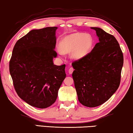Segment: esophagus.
<instances>
[{
  "label": "esophagus",
  "instance_id": "obj_1",
  "mask_svg": "<svg viewBox=\"0 0 133 133\" xmlns=\"http://www.w3.org/2000/svg\"><path fill=\"white\" fill-rule=\"evenodd\" d=\"M73 70H74V69H73V67H70V68L69 69V74H72V73L73 72Z\"/></svg>",
  "mask_w": 133,
  "mask_h": 133
}]
</instances>
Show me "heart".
Masks as SVG:
<instances>
[{"mask_svg": "<svg viewBox=\"0 0 133 133\" xmlns=\"http://www.w3.org/2000/svg\"><path fill=\"white\" fill-rule=\"evenodd\" d=\"M92 45L90 35L81 33H73L63 39L61 42L60 54L70 52L73 60H79L88 54Z\"/></svg>", "mask_w": 133, "mask_h": 133, "instance_id": "1", "label": "heart"}]
</instances>
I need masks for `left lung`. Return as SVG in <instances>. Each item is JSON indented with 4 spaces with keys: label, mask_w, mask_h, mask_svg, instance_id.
I'll return each instance as SVG.
<instances>
[{
    "label": "left lung",
    "mask_w": 133,
    "mask_h": 133,
    "mask_svg": "<svg viewBox=\"0 0 133 133\" xmlns=\"http://www.w3.org/2000/svg\"><path fill=\"white\" fill-rule=\"evenodd\" d=\"M99 42L90 53L72 63V76L78 100L88 108L103 104L119 86L124 63L122 50L115 37L98 27Z\"/></svg>",
    "instance_id": "obj_1"
}]
</instances>
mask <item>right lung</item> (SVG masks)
<instances>
[{"label": "right lung", "instance_id": "1", "mask_svg": "<svg viewBox=\"0 0 133 133\" xmlns=\"http://www.w3.org/2000/svg\"><path fill=\"white\" fill-rule=\"evenodd\" d=\"M57 27L32 30L14 47L9 72L18 96L27 103L41 109L56 100L66 76V65H54L57 57Z\"/></svg>", "mask_w": 133, "mask_h": 133}]
</instances>
